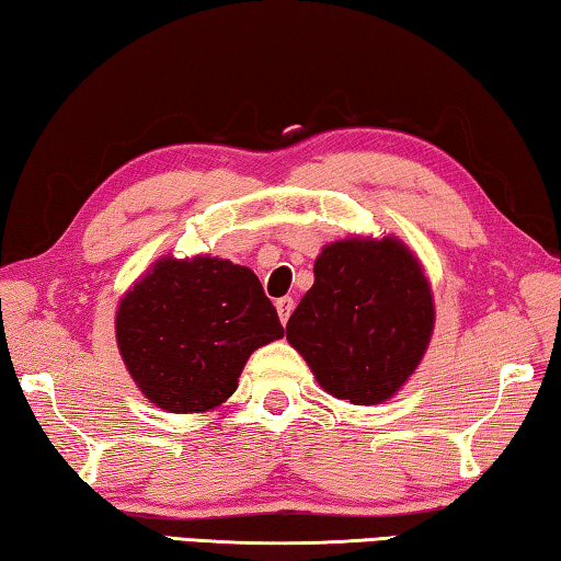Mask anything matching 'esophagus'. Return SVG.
Here are the masks:
<instances>
[{
  "instance_id": "34e87169",
  "label": "esophagus",
  "mask_w": 561,
  "mask_h": 561,
  "mask_svg": "<svg viewBox=\"0 0 561 561\" xmlns=\"http://www.w3.org/2000/svg\"><path fill=\"white\" fill-rule=\"evenodd\" d=\"M274 307H277V314H279L282 324H287L289 317H291V311H294V299L291 297H282V299H277V304H274Z\"/></svg>"
}]
</instances>
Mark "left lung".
<instances>
[{
	"label": "left lung",
	"mask_w": 561,
	"mask_h": 561,
	"mask_svg": "<svg viewBox=\"0 0 561 561\" xmlns=\"http://www.w3.org/2000/svg\"><path fill=\"white\" fill-rule=\"evenodd\" d=\"M433 327L431 279L411 247L393 234H354L321 247L287 341L327 393L376 405L415 374Z\"/></svg>",
	"instance_id": "left-lung-1"
}]
</instances>
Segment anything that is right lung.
<instances>
[{
	"mask_svg": "<svg viewBox=\"0 0 561 561\" xmlns=\"http://www.w3.org/2000/svg\"><path fill=\"white\" fill-rule=\"evenodd\" d=\"M284 336L250 267L165 254L123 294L116 344L138 391L168 413H207L237 391L254 351Z\"/></svg>",
	"mask_w": 561,
	"mask_h": 561,
	"instance_id": "right-lung-1",
	"label": "right lung"
}]
</instances>
